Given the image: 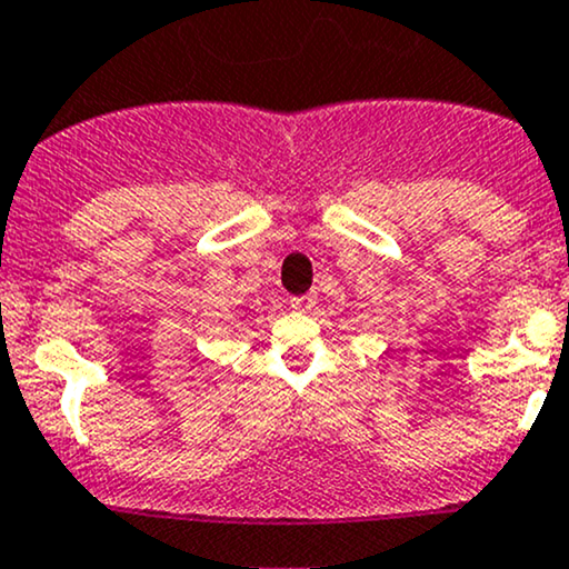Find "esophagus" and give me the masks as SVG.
<instances>
[{
  "label": "esophagus",
  "instance_id": "obj_1",
  "mask_svg": "<svg viewBox=\"0 0 569 569\" xmlns=\"http://www.w3.org/2000/svg\"><path fill=\"white\" fill-rule=\"evenodd\" d=\"M312 305H316V297H312V293H305V297H293L291 299V310H297V312L310 310Z\"/></svg>",
  "mask_w": 569,
  "mask_h": 569
}]
</instances>
